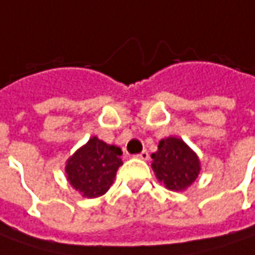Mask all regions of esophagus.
I'll list each match as a JSON object with an SVG mask.
<instances>
[{
	"instance_id": "1",
	"label": "esophagus",
	"mask_w": 255,
	"mask_h": 255,
	"mask_svg": "<svg viewBox=\"0 0 255 255\" xmlns=\"http://www.w3.org/2000/svg\"><path fill=\"white\" fill-rule=\"evenodd\" d=\"M135 158H138V159H142V161H146V159L149 158V154H148V151H142V152H139L138 155H135Z\"/></svg>"
}]
</instances>
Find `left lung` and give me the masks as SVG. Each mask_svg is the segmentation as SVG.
Masks as SVG:
<instances>
[{
  "label": "left lung",
  "instance_id": "left-lung-1",
  "mask_svg": "<svg viewBox=\"0 0 255 255\" xmlns=\"http://www.w3.org/2000/svg\"><path fill=\"white\" fill-rule=\"evenodd\" d=\"M152 171L158 182L173 192H182L198 179L200 159L182 138L166 136L158 144V151L151 155Z\"/></svg>",
  "mask_w": 255,
  "mask_h": 255
}]
</instances>
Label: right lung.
I'll return each instance as SVG.
<instances>
[{
    "label": "right lung",
    "mask_w": 255,
    "mask_h": 255,
    "mask_svg": "<svg viewBox=\"0 0 255 255\" xmlns=\"http://www.w3.org/2000/svg\"><path fill=\"white\" fill-rule=\"evenodd\" d=\"M121 155V148L92 136L67 158L65 166L67 182L83 198H99L116 179L117 169L123 165Z\"/></svg>",
    "instance_id": "add662e5"
}]
</instances>
